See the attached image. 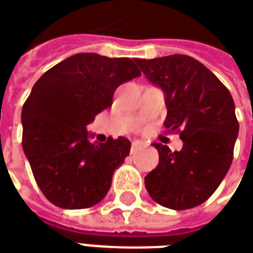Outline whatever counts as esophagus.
Masks as SVG:
<instances>
[{
	"mask_svg": "<svg viewBox=\"0 0 253 253\" xmlns=\"http://www.w3.org/2000/svg\"><path fill=\"white\" fill-rule=\"evenodd\" d=\"M141 145H143L141 141H133V143H131V148H138V147H141Z\"/></svg>",
	"mask_w": 253,
	"mask_h": 253,
	"instance_id": "34e87169",
	"label": "esophagus"
}]
</instances>
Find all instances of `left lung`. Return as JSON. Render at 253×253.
Masks as SVG:
<instances>
[{
    "label": "left lung",
    "instance_id": "obj_1",
    "mask_svg": "<svg viewBox=\"0 0 253 253\" xmlns=\"http://www.w3.org/2000/svg\"><path fill=\"white\" fill-rule=\"evenodd\" d=\"M147 80L165 93L164 126L179 133L183 147L154 144L160 162L145 176L154 202L172 210L205 203L230 169L238 120L230 91L193 57L183 54L137 61Z\"/></svg>",
    "mask_w": 253,
    "mask_h": 253
}]
</instances>
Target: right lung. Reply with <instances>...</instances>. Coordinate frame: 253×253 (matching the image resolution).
I'll return each mask as SVG.
<instances>
[{
  "instance_id": "obj_1",
  "label": "right lung",
  "mask_w": 253,
  "mask_h": 253,
  "mask_svg": "<svg viewBox=\"0 0 253 253\" xmlns=\"http://www.w3.org/2000/svg\"><path fill=\"white\" fill-rule=\"evenodd\" d=\"M137 61L78 53L33 85L22 108V147L42 193L57 207L99 203L130 154L126 137L91 143L86 126L112 106L119 85L141 75Z\"/></svg>"
}]
</instances>
